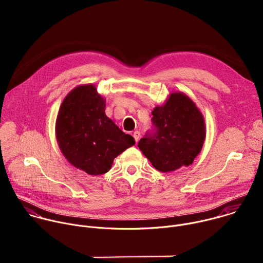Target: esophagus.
<instances>
[{
  "label": "esophagus",
  "mask_w": 263,
  "mask_h": 263,
  "mask_svg": "<svg viewBox=\"0 0 263 263\" xmlns=\"http://www.w3.org/2000/svg\"><path fill=\"white\" fill-rule=\"evenodd\" d=\"M133 137H134L135 141L137 142L139 140V138H140V132L139 131H134L133 132Z\"/></svg>",
  "instance_id": "34e87169"
}]
</instances>
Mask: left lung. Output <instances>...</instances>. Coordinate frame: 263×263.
Returning <instances> with one entry per match:
<instances>
[{"instance_id": "obj_1", "label": "left lung", "mask_w": 263, "mask_h": 263, "mask_svg": "<svg viewBox=\"0 0 263 263\" xmlns=\"http://www.w3.org/2000/svg\"><path fill=\"white\" fill-rule=\"evenodd\" d=\"M152 116L154 129L138 142L142 154L162 173L192 164L206 137L204 118L196 104L183 92H173Z\"/></svg>"}]
</instances>
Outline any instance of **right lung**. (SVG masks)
Wrapping results in <instances>:
<instances>
[{
  "mask_svg": "<svg viewBox=\"0 0 263 263\" xmlns=\"http://www.w3.org/2000/svg\"><path fill=\"white\" fill-rule=\"evenodd\" d=\"M105 100L92 84L73 88L63 100L56 138L67 161L88 175L107 173L116 157L135 144L105 115Z\"/></svg>",
  "mask_w": 263,
  "mask_h": 263,
  "instance_id": "right-lung-1",
  "label": "right lung"
}]
</instances>
